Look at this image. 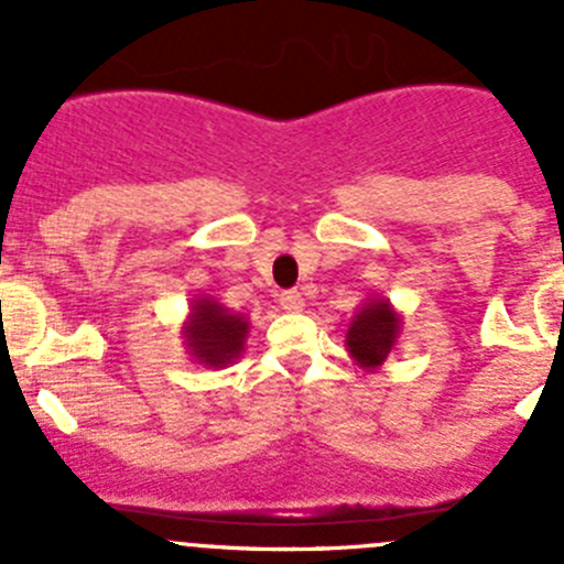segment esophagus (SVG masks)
<instances>
[{
  "mask_svg": "<svg viewBox=\"0 0 564 564\" xmlns=\"http://www.w3.org/2000/svg\"><path fill=\"white\" fill-rule=\"evenodd\" d=\"M303 305H305V300L297 289H289V292L281 294V308L289 311V314H297V311H303Z\"/></svg>",
  "mask_w": 564,
  "mask_h": 564,
  "instance_id": "1",
  "label": "esophagus"
}]
</instances>
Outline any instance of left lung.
<instances>
[{"label":"left lung","instance_id":"left-lung-1","mask_svg":"<svg viewBox=\"0 0 564 564\" xmlns=\"http://www.w3.org/2000/svg\"><path fill=\"white\" fill-rule=\"evenodd\" d=\"M398 333H401V316L395 314L390 300L371 297L346 329V349L357 366L379 368L395 346Z\"/></svg>","mask_w":564,"mask_h":564}]
</instances>
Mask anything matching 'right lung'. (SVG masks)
I'll list each match as a JSON object with an SVG mask.
<instances>
[{
    "label": "right lung",
    "mask_w": 564,
    "mask_h": 564,
    "mask_svg": "<svg viewBox=\"0 0 564 564\" xmlns=\"http://www.w3.org/2000/svg\"><path fill=\"white\" fill-rule=\"evenodd\" d=\"M182 338L193 360L209 368H226L246 349L248 322L242 314L224 308L218 300L198 297L193 300Z\"/></svg>",
    "instance_id": "add662e5"
}]
</instances>
